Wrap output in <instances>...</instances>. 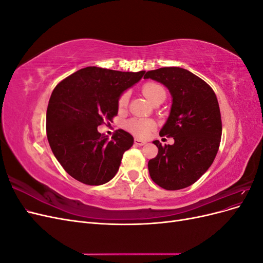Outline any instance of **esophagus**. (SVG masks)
<instances>
[{
    "mask_svg": "<svg viewBox=\"0 0 263 263\" xmlns=\"http://www.w3.org/2000/svg\"><path fill=\"white\" fill-rule=\"evenodd\" d=\"M147 142L145 141V140H141V139H135V145H137V146H144V145H146Z\"/></svg>",
    "mask_w": 263,
    "mask_h": 263,
    "instance_id": "obj_1",
    "label": "esophagus"
}]
</instances>
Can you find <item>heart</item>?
<instances>
[{
  "label": "heart",
  "mask_w": 263,
  "mask_h": 263,
  "mask_svg": "<svg viewBox=\"0 0 263 263\" xmlns=\"http://www.w3.org/2000/svg\"><path fill=\"white\" fill-rule=\"evenodd\" d=\"M142 94L145 98L150 102L154 103L159 98H165V90L163 86L155 83V82H148L142 86ZM128 104V93H123L119 95L117 105L118 107L123 109ZM126 128L128 129L135 136L138 137H146L149 133L155 128V123L150 119H142V118H132L126 123Z\"/></svg>",
  "instance_id": "obj_1"
}]
</instances>
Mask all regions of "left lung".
I'll return each instance as SVG.
<instances>
[{"label": "left lung", "mask_w": 263, "mask_h": 263, "mask_svg": "<svg viewBox=\"0 0 263 263\" xmlns=\"http://www.w3.org/2000/svg\"><path fill=\"white\" fill-rule=\"evenodd\" d=\"M168 87L172 105L168 121L159 135L173 137L148 162L153 181L174 191L192 185L212 165L220 144L221 118L216 95L201 78L179 67L151 70L144 77Z\"/></svg>", "instance_id": "1"}]
</instances>
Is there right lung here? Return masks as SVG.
<instances>
[{
	"instance_id": "obj_1",
	"label": "right lung",
	"mask_w": 263,
	"mask_h": 263,
	"mask_svg": "<svg viewBox=\"0 0 263 263\" xmlns=\"http://www.w3.org/2000/svg\"><path fill=\"white\" fill-rule=\"evenodd\" d=\"M145 71L86 67L54 87L47 107L46 132L50 148L68 174L87 185L112 180L123 155L133 144L129 133L117 129L112 139L98 132L117 115L119 95L137 83Z\"/></svg>"
}]
</instances>
